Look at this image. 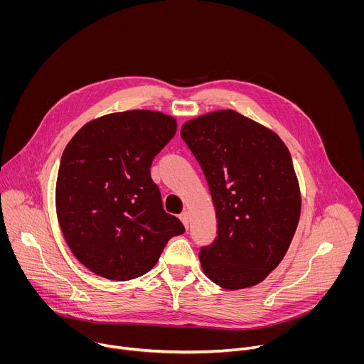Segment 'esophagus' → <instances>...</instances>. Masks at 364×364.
Here are the masks:
<instances>
[{
    "label": "esophagus",
    "mask_w": 364,
    "mask_h": 364,
    "mask_svg": "<svg viewBox=\"0 0 364 364\" xmlns=\"http://www.w3.org/2000/svg\"><path fill=\"white\" fill-rule=\"evenodd\" d=\"M180 220L183 222V225L186 226V229L188 228V223H190V213L187 210H184L181 215H180Z\"/></svg>",
    "instance_id": "obj_1"
}]
</instances>
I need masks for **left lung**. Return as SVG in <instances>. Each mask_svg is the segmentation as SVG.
Masks as SVG:
<instances>
[{"mask_svg":"<svg viewBox=\"0 0 364 364\" xmlns=\"http://www.w3.org/2000/svg\"><path fill=\"white\" fill-rule=\"evenodd\" d=\"M180 134L204 173L218 219L215 242L198 253L203 272L225 289L262 282L284 259L301 215L287 145L232 109L194 118Z\"/></svg>","mask_w":364,"mask_h":364,"instance_id":"obj_1","label":"left lung"}]
</instances>
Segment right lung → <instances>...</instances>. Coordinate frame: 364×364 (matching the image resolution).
<instances>
[{
  "label": "right lung",
  "instance_id": "1",
  "mask_svg": "<svg viewBox=\"0 0 364 364\" xmlns=\"http://www.w3.org/2000/svg\"><path fill=\"white\" fill-rule=\"evenodd\" d=\"M173 117L134 109L96 118L66 145L56 183L62 233L77 261L112 281L138 278L184 233L166 213L151 163L176 135Z\"/></svg>",
  "mask_w": 364,
  "mask_h": 364
}]
</instances>
